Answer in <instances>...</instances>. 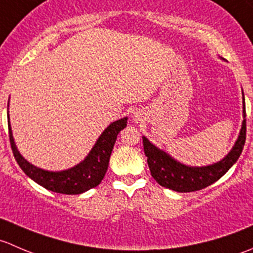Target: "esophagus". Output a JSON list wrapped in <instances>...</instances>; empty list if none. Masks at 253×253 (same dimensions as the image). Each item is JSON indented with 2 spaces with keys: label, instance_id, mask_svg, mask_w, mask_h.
I'll return each instance as SVG.
<instances>
[{
  "label": "esophagus",
  "instance_id": "34e87169",
  "mask_svg": "<svg viewBox=\"0 0 253 253\" xmlns=\"http://www.w3.org/2000/svg\"><path fill=\"white\" fill-rule=\"evenodd\" d=\"M132 120H133V122H136V124L142 122L143 120H144V114H143V111L142 110L134 111L133 115H132Z\"/></svg>",
  "mask_w": 253,
  "mask_h": 253
}]
</instances>
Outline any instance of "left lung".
<instances>
[{"label":"left lung","instance_id":"left-lung-1","mask_svg":"<svg viewBox=\"0 0 253 253\" xmlns=\"http://www.w3.org/2000/svg\"><path fill=\"white\" fill-rule=\"evenodd\" d=\"M242 120L241 129L235 144L230 152L221 160L206 167H190L177 162L170 154L160 148L155 147L147 137L143 136V147L145 157L148 158V167L154 180L163 187L170 188L176 192H193L202 190L211 185L228 170L233 167L239 159L244 149L246 141V111H245V96L242 91Z\"/></svg>","mask_w":253,"mask_h":253}]
</instances>
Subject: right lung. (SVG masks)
<instances>
[{
	"instance_id": "right-lung-1",
	"label": "right lung",
	"mask_w": 253,
	"mask_h": 253,
	"mask_svg": "<svg viewBox=\"0 0 253 253\" xmlns=\"http://www.w3.org/2000/svg\"><path fill=\"white\" fill-rule=\"evenodd\" d=\"M8 106L9 101L8 105H7L9 141H11V147L18 165L27 174V176H29L33 181L39 183L40 186H42L48 191L63 193V195H81V193L95 187L101 182V180L106 174V170H108L109 160H110V155L112 149H114L117 134L127 126V120H128V117H124V119L111 122L96 139L95 144L93 145L88 155L79 164L67 170L48 171V170H44L42 168L30 164L19 153L16 142H14L13 133H12Z\"/></svg>"
}]
</instances>
